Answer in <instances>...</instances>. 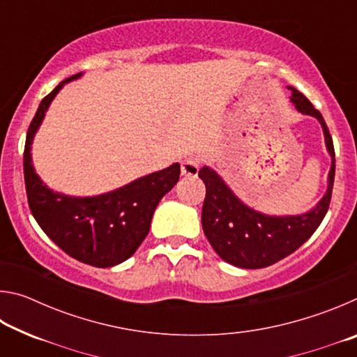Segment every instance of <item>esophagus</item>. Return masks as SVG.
Masks as SVG:
<instances>
[{"instance_id":"1","label":"esophagus","mask_w":357,"mask_h":357,"mask_svg":"<svg viewBox=\"0 0 357 357\" xmlns=\"http://www.w3.org/2000/svg\"><path fill=\"white\" fill-rule=\"evenodd\" d=\"M198 170H200V159H197V157H185L181 162V173H183V176H197Z\"/></svg>"}]
</instances>
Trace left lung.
<instances>
[{
    "label": "left lung",
    "instance_id": "obj_1",
    "mask_svg": "<svg viewBox=\"0 0 357 357\" xmlns=\"http://www.w3.org/2000/svg\"><path fill=\"white\" fill-rule=\"evenodd\" d=\"M291 102L301 113L315 116L323 126L326 146L332 157L328 192L315 208L301 215H266L257 213L228 189L222 178L209 167H203L198 176L206 185L202 211V225L209 244L227 263L244 269L271 266L298 250L323 222L329 209L335 176L334 143L319 113L312 102L293 86Z\"/></svg>",
    "mask_w": 357,
    "mask_h": 357
}]
</instances>
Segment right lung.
<instances>
[{
	"label": "right lung",
	"instance_id": "right-lung-1",
	"mask_svg": "<svg viewBox=\"0 0 357 357\" xmlns=\"http://www.w3.org/2000/svg\"><path fill=\"white\" fill-rule=\"evenodd\" d=\"M80 75L82 72L66 78L45 96L29 124L23 153L26 197L36 222L59 249L84 264L112 268L130 258L140 247L157 204L178 183L181 168L173 164L98 197H69L48 189L34 172L33 138L63 84Z\"/></svg>",
	"mask_w": 357,
	"mask_h": 357
}]
</instances>
